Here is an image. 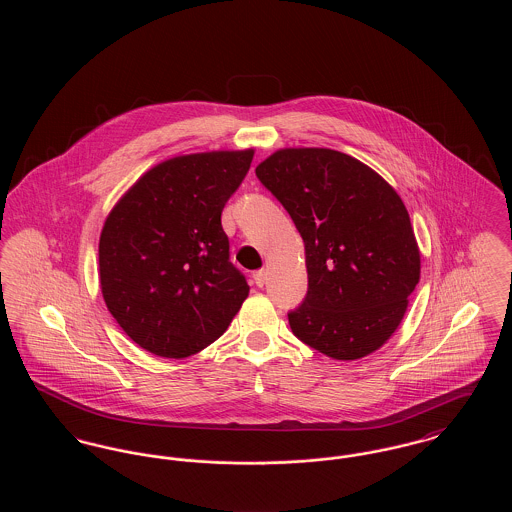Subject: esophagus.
I'll list each match as a JSON object with an SVG mask.
<instances>
[{
  "label": "esophagus",
  "mask_w": 512,
  "mask_h": 512,
  "mask_svg": "<svg viewBox=\"0 0 512 512\" xmlns=\"http://www.w3.org/2000/svg\"><path fill=\"white\" fill-rule=\"evenodd\" d=\"M253 280H255V284L259 286V288H263L265 284H267V272L261 268V270H257L255 274H253Z\"/></svg>",
  "instance_id": "34e87169"
}]
</instances>
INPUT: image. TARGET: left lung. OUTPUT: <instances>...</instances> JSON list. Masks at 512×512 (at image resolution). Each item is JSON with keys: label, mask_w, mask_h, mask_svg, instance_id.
Segmentation results:
<instances>
[{"label": "left lung", "mask_w": 512, "mask_h": 512, "mask_svg": "<svg viewBox=\"0 0 512 512\" xmlns=\"http://www.w3.org/2000/svg\"><path fill=\"white\" fill-rule=\"evenodd\" d=\"M255 174L305 242L309 288L288 313L295 338L338 361L380 349L420 278L401 197L355 157L324 147L280 149Z\"/></svg>", "instance_id": "1"}]
</instances>
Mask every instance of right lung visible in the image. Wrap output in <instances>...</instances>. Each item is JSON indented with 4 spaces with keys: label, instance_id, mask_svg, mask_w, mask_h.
Masks as SVG:
<instances>
[{
    "label": "right lung",
    "instance_id": "1",
    "mask_svg": "<svg viewBox=\"0 0 512 512\" xmlns=\"http://www.w3.org/2000/svg\"><path fill=\"white\" fill-rule=\"evenodd\" d=\"M253 149L174 157L113 207L99 238L109 313L142 349L184 359L219 340L249 293L220 215Z\"/></svg>",
    "mask_w": 512,
    "mask_h": 512
}]
</instances>
